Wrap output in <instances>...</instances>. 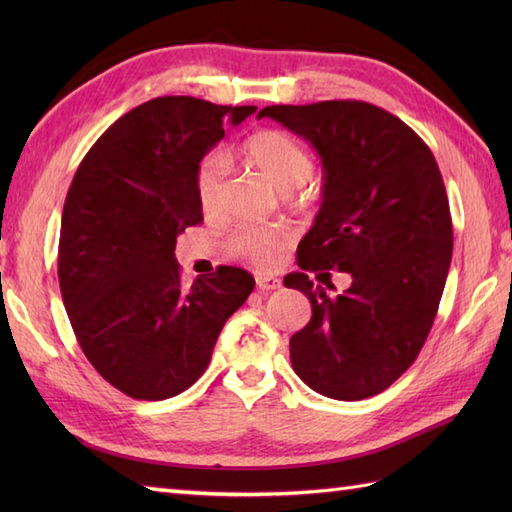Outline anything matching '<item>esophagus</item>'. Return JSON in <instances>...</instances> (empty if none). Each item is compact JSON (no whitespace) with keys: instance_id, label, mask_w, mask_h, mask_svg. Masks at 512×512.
<instances>
[{"instance_id":"esophagus-1","label":"esophagus","mask_w":512,"mask_h":512,"mask_svg":"<svg viewBox=\"0 0 512 512\" xmlns=\"http://www.w3.org/2000/svg\"><path fill=\"white\" fill-rule=\"evenodd\" d=\"M257 288L259 290H279L281 288V279L273 277V275H257Z\"/></svg>"}]
</instances>
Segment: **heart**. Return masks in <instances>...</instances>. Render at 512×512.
Here are the masks:
<instances>
[{
    "instance_id": "b5f03b06",
    "label": "heart",
    "mask_w": 512,
    "mask_h": 512,
    "mask_svg": "<svg viewBox=\"0 0 512 512\" xmlns=\"http://www.w3.org/2000/svg\"><path fill=\"white\" fill-rule=\"evenodd\" d=\"M242 160L262 173L288 200L297 198L301 184L312 173V158L306 147L277 129H262L248 136L242 145ZM224 167L226 162L220 154H209L195 171V200L204 215L213 213L220 200ZM292 237L295 235L286 224L239 226L228 235L226 250L257 268H273L284 257Z\"/></svg>"
}]
</instances>
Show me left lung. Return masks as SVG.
Returning <instances> with one entry per match:
<instances>
[{
    "label": "left lung",
    "mask_w": 512,
    "mask_h": 512,
    "mask_svg": "<svg viewBox=\"0 0 512 512\" xmlns=\"http://www.w3.org/2000/svg\"><path fill=\"white\" fill-rule=\"evenodd\" d=\"M264 116L310 140L325 171L301 273L284 279L312 306L290 339L292 369L328 398L376 396L418 358L447 284L453 224L438 162L409 125L365 101L270 105ZM328 269L353 275L343 296L307 277Z\"/></svg>",
    "instance_id": "1"
}]
</instances>
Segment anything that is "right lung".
<instances>
[{"label":"right lung","instance_id":"obj_1","mask_svg":"<svg viewBox=\"0 0 512 512\" xmlns=\"http://www.w3.org/2000/svg\"><path fill=\"white\" fill-rule=\"evenodd\" d=\"M255 105L160 96L96 140L65 195L59 286L83 354L136 400L182 394L209 367L226 319L255 288L220 266L182 284L176 237L204 217L195 171L206 151Z\"/></svg>","mask_w":512,"mask_h":512}]
</instances>
